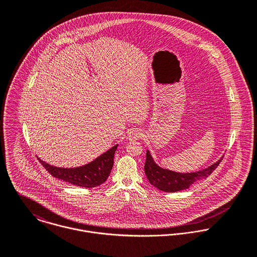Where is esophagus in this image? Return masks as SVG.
<instances>
[{
    "mask_svg": "<svg viewBox=\"0 0 257 257\" xmlns=\"http://www.w3.org/2000/svg\"><path fill=\"white\" fill-rule=\"evenodd\" d=\"M143 136V134L141 133L140 130L138 128H135V130H132L128 135H127V140L131 141V142H134V141H138L139 139H141Z\"/></svg>",
    "mask_w": 257,
    "mask_h": 257,
    "instance_id": "obj_1",
    "label": "esophagus"
}]
</instances>
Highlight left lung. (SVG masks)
Instances as JSON below:
<instances>
[{
    "label": "left lung",
    "mask_w": 257,
    "mask_h": 257,
    "mask_svg": "<svg viewBox=\"0 0 257 257\" xmlns=\"http://www.w3.org/2000/svg\"><path fill=\"white\" fill-rule=\"evenodd\" d=\"M222 157L211 166L200 171L191 173H180L172 170L164 169L158 166L149 151H147V160L145 164V172L149 183L160 191L173 193L188 189L191 185L199 180L205 179L212 174V172L219 166Z\"/></svg>",
    "instance_id": "left-lung-1"
}]
</instances>
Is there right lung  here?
Wrapping results in <instances>:
<instances>
[{
	"instance_id": "right-lung-1",
	"label": "right lung",
	"mask_w": 257,
	"mask_h": 257,
	"mask_svg": "<svg viewBox=\"0 0 257 257\" xmlns=\"http://www.w3.org/2000/svg\"><path fill=\"white\" fill-rule=\"evenodd\" d=\"M116 148L117 145L110 147L109 150H107L88 164L75 168L56 167L46 163L40 158L38 159L43 167L53 177L75 186L94 188L102 185L108 179L113 165V156Z\"/></svg>"
}]
</instances>
